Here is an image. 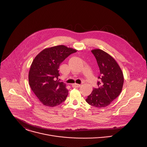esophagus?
I'll return each mask as SVG.
<instances>
[{
	"label": "esophagus",
	"mask_w": 147,
	"mask_h": 147,
	"mask_svg": "<svg viewBox=\"0 0 147 147\" xmlns=\"http://www.w3.org/2000/svg\"><path fill=\"white\" fill-rule=\"evenodd\" d=\"M81 86V85L80 84H72V87H73V88H78V87H80Z\"/></svg>",
	"instance_id": "34e87169"
}]
</instances>
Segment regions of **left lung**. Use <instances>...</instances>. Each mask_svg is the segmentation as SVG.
<instances>
[{"instance_id": "8db88e82", "label": "left lung", "mask_w": 147, "mask_h": 147, "mask_svg": "<svg viewBox=\"0 0 147 147\" xmlns=\"http://www.w3.org/2000/svg\"><path fill=\"white\" fill-rule=\"evenodd\" d=\"M100 70L98 88L93 89L86 99L91 106L104 108L108 106L121 93L124 83L123 71L115 59L99 49L91 51Z\"/></svg>"}]
</instances>
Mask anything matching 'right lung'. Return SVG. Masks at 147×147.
Instances as JSON below:
<instances>
[{
  "instance_id": "obj_1",
  "label": "right lung",
  "mask_w": 147,
  "mask_h": 147,
  "mask_svg": "<svg viewBox=\"0 0 147 147\" xmlns=\"http://www.w3.org/2000/svg\"><path fill=\"white\" fill-rule=\"evenodd\" d=\"M77 51L65 45H57L44 49L34 58L28 74L29 84L44 105L55 107L66 100L69 91L66 84L58 80V69L63 61Z\"/></svg>"
}]
</instances>
